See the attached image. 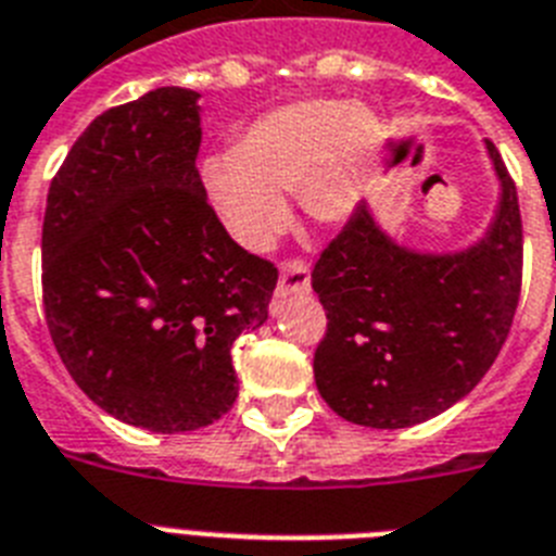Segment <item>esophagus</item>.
<instances>
[{
	"mask_svg": "<svg viewBox=\"0 0 556 556\" xmlns=\"http://www.w3.org/2000/svg\"><path fill=\"white\" fill-rule=\"evenodd\" d=\"M275 292H278V298L304 295V292H309V267H306V261H287L281 267V278H278V289H275Z\"/></svg>",
	"mask_w": 556,
	"mask_h": 556,
	"instance_id": "esophagus-1",
	"label": "esophagus"
}]
</instances>
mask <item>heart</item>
Instances as JSON below:
<instances>
[{
  "instance_id": "1",
  "label": "heart",
  "mask_w": 556,
  "mask_h": 556,
  "mask_svg": "<svg viewBox=\"0 0 556 556\" xmlns=\"http://www.w3.org/2000/svg\"><path fill=\"white\" fill-rule=\"evenodd\" d=\"M380 147V122L364 102L301 99L267 110L236 136L232 155L201 167L206 199L224 229L250 252H264L283 232L298 192L318 224L346 222L361 204Z\"/></svg>"
}]
</instances>
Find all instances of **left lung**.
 <instances>
[{"instance_id": "left-lung-1", "label": "left lung", "mask_w": 556, "mask_h": 556, "mask_svg": "<svg viewBox=\"0 0 556 556\" xmlns=\"http://www.w3.org/2000/svg\"><path fill=\"white\" fill-rule=\"evenodd\" d=\"M500 204L463 252L397 244L361 204L320 252L312 289L327 309L315 383L329 409L371 429H406L446 412L492 369L515 320L522 281L517 187L485 141Z\"/></svg>"}]
</instances>
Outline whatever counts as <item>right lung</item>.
<instances>
[{
    "label": "right lung",
    "mask_w": 556,
    "mask_h": 556,
    "mask_svg": "<svg viewBox=\"0 0 556 556\" xmlns=\"http://www.w3.org/2000/svg\"><path fill=\"white\" fill-rule=\"evenodd\" d=\"M201 108L159 87L96 116L50 181L45 320L108 415L150 432L210 426L238 397L232 343L269 315L278 269L238 247L201 185Z\"/></svg>",
    "instance_id": "1"
}]
</instances>
